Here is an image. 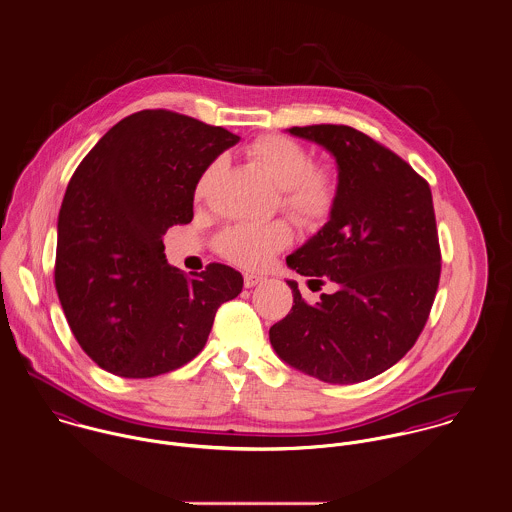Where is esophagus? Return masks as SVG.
<instances>
[{
    "mask_svg": "<svg viewBox=\"0 0 512 512\" xmlns=\"http://www.w3.org/2000/svg\"><path fill=\"white\" fill-rule=\"evenodd\" d=\"M262 282V276H256V274H244V286L246 288H254Z\"/></svg>",
    "mask_w": 512,
    "mask_h": 512,
    "instance_id": "1",
    "label": "esophagus"
}]
</instances>
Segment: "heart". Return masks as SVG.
<instances>
[{
    "label": "heart",
    "instance_id": "obj_1",
    "mask_svg": "<svg viewBox=\"0 0 512 512\" xmlns=\"http://www.w3.org/2000/svg\"><path fill=\"white\" fill-rule=\"evenodd\" d=\"M246 153L262 167L268 179L282 191V207L305 226H319L335 211L339 179L329 167L313 165L311 153L292 138L268 134L254 140ZM217 171L209 165L197 183V197H203ZM292 226L284 220L266 224H234L219 236L220 254L236 266L260 268L274 254L290 246Z\"/></svg>",
    "mask_w": 512,
    "mask_h": 512
}]
</instances>
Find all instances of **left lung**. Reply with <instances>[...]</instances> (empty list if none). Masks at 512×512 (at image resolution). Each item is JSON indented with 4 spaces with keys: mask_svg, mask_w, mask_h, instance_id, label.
<instances>
[{
    "mask_svg": "<svg viewBox=\"0 0 512 512\" xmlns=\"http://www.w3.org/2000/svg\"><path fill=\"white\" fill-rule=\"evenodd\" d=\"M335 157L339 199L323 228L286 262L317 303L292 288V311L270 327L276 355L329 384L363 382L396 365L422 333L439 284L430 185L396 153L349 126L288 130Z\"/></svg>",
    "mask_w": 512,
    "mask_h": 512,
    "instance_id": "obj_1",
    "label": "left lung"
}]
</instances>
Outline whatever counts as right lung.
Segmentation results:
<instances>
[{
    "label": "right lung",
    "mask_w": 512,
    "mask_h": 512,
    "mask_svg": "<svg viewBox=\"0 0 512 512\" xmlns=\"http://www.w3.org/2000/svg\"><path fill=\"white\" fill-rule=\"evenodd\" d=\"M240 138L169 110L110 128L76 167L57 222L55 286L82 351L124 378L195 359L215 313L242 292L224 264L187 278L165 260L163 234L193 219L205 169Z\"/></svg>",
    "instance_id": "add662e5"
}]
</instances>
